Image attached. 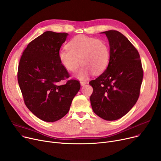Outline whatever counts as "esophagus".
I'll use <instances>...</instances> for the list:
<instances>
[{
	"mask_svg": "<svg viewBox=\"0 0 161 161\" xmlns=\"http://www.w3.org/2000/svg\"><path fill=\"white\" fill-rule=\"evenodd\" d=\"M86 83H87V81H80V84L81 86H83L84 85H86Z\"/></svg>",
	"mask_w": 161,
	"mask_h": 161,
	"instance_id": "obj_1",
	"label": "esophagus"
}]
</instances>
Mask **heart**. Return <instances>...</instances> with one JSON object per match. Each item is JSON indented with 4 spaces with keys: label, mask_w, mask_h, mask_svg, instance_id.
Masks as SVG:
<instances>
[{
    "label": "heart",
    "mask_w": 161,
    "mask_h": 161,
    "mask_svg": "<svg viewBox=\"0 0 161 161\" xmlns=\"http://www.w3.org/2000/svg\"><path fill=\"white\" fill-rule=\"evenodd\" d=\"M66 48L59 52V61L64 69L72 72L76 71L81 63L83 66L75 74L79 79H86L91 72L103 73L108 66L110 50L104 40L78 35L67 44Z\"/></svg>",
    "instance_id": "b5f03b06"
}]
</instances>
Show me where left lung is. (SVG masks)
I'll use <instances>...</instances> for the list:
<instances>
[{
  "instance_id": "1",
  "label": "left lung",
  "mask_w": 161,
  "mask_h": 161,
  "mask_svg": "<svg viewBox=\"0 0 161 161\" xmlns=\"http://www.w3.org/2000/svg\"><path fill=\"white\" fill-rule=\"evenodd\" d=\"M108 38L110 59L105 71L89 82L93 88L90 97L93 112L106 121H114L127 114L136 103L143 79L137 49L117 31L101 32Z\"/></svg>"
}]
</instances>
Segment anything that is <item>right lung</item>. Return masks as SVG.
<instances>
[{
    "label": "right lung",
    "mask_w": 161,
    "mask_h": 161,
    "mask_svg": "<svg viewBox=\"0 0 161 161\" xmlns=\"http://www.w3.org/2000/svg\"><path fill=\"white\" fill-rule=\"evenodd\" d=\"M69 34L46 31L33 40L21 57L18 80L25 105L39 119L54 122L68 112L80 89L58 59L59 50Z\"/></svg>",
    "instance_id": "right-lung-1"
}]
</instances>
